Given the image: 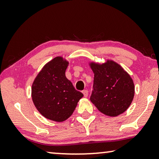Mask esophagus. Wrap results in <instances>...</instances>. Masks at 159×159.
Here are the masks:
<instances>
[{
    "instance_id": "esophagus-1",
    "label": "esophagus",
    "mask_w": 159,
    "mask_h": 159,
    "mask_svg": "<svg viewBox=\"0 0 159 159\" xmlns=\"http://www.w3.org/2000/svg\"><path fill=\"white\" fill-rule=\"evenodd\" d=\"M82 93H83V95H84L85 98H87L88 95V91L87 90H83Z\"/></svg>"
}]
</instances>
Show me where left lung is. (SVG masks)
<instances>
[{"instance_id":"1","label":"left lung","mask_w":159,"mask_h":159,"mask_svg":"<svg viewBox=\"0 0 159 159\" xmlns=\"http://www.w3.org/2000/svg\"><path fill=\"white\" fill-rule=\"evenodd\" d=\"M94 73L90 101L99 111L114 117L123 114L133 100L134 85L130 75L116 61L89 62Z\"/></svg>"}]
</instances>
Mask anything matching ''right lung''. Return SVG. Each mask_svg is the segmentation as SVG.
<instances>
[{
    "instance_id": "obj_1",
    "label": "right lung",
    "mask_w": 159,
    "mask_h": 159,
    "mask_svg": "<svg viewBox=\"0 0 159 159\" xmlns=\"http://www.w3.org/2000/svg\"><path fill=\"white\" fill-rule=\"evenodd\" d=\"M69 61L61 56L43 67L31 87L32 101L40 114L48 119L62 122L73 114L83 95L66 79Z\"/></svg>"
}]
</instances>
